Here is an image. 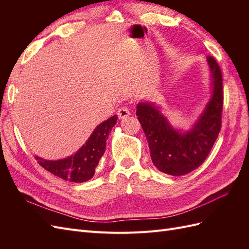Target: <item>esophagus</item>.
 Here are the masks:
<instances>
[{
	"label": "esophagus",
	"mask_w": 249,
	"mask_h": 249,
	"mask_svg": "<svg viewBox=\"0 0 249 249\" xmlns=\"http://www.w3.org/2000/svg\"><path fill=\"white\" fill-rule=\"evenodd\" d=\"M130 114H131L130 109L125 106H122L117 111V115L120 119H125Z\"/></svg>",
	"instance_id": "obj_1"
}]
</instances>
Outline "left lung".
<instances>
[{"label":"left lung","mask_w":249,"mask_h":249,"mask_svg":"<svg viewBox=\"0 0 249 249\" xmlns=\"http://www.w3.org/2000/svg\"><path fill=\"white\" fill-rule=\"evenodd\" d=\"M212 71V99L190 132L173 130L153 104L140 103L136 115L146 136L155 166L170 176H184L205 162L221 130L223 108L222 73L212 56H208Z\"/></svg>","instance_id":"8db88e82"}]
</instances>
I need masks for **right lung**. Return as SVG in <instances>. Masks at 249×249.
<instances>
[{
  "instance_id": "add662e5",
  "label": "right lung",
  "mask_w": 249,
  "mask_h": 249,
  "mask_svg": "<svg viewBox=\"0 0 249 249\" xmlns=\"http://www.w3.org/2000/svg\"><path fill=\"white\" fill-rule=\"evenodd\" d=\"M116 120L117 115H113L97 125L87 142L74 155L57 161H47L35 157L37 163L54 176L69 182H86L94 176L95 167L106 149V140Z\"/></svg>"
}]
</instances>
